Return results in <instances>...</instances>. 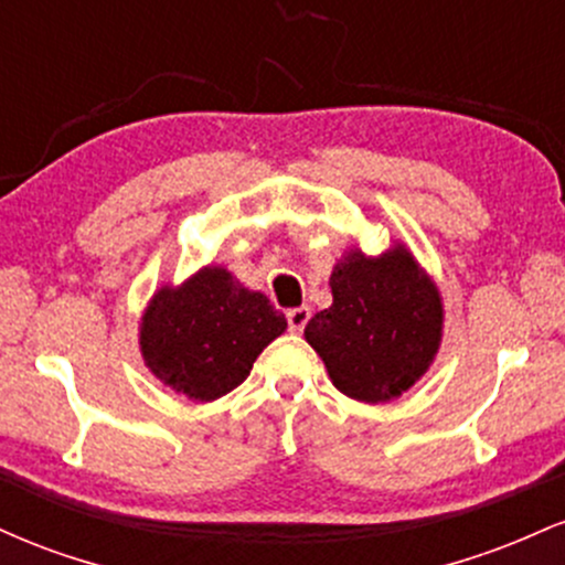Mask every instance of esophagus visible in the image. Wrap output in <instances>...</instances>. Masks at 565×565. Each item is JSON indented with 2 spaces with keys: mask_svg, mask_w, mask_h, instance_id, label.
Returning a JSON list of instances; mask_svg holds the SVG:
<instances>
[{
  "mask_svg": "<svg viewBox=\"0 0 565 565\" xmlns=\"http://www.w3.org/2000/svg\"><path fill=\"white\" fill-rule=\"evenodd\" d=\"M310 321V308L308 305H300V308H291L287 313V323H289V332L300 334Z\"/></svg>",
  "mask_w": 565,
  "mask_h": 565,
  "instance_id": "34e87169",
  "label": "esophagus"
}]
</instances>
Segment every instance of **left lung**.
I'll use <instances>...</instances> for the list:
<instances>
[{
	"label": "left lung",
	"instance_id": "8db88e82",
	"mask_svg": "<svg viewBox=\"0 0 565 565\" xmlns=\"http://www.w3.org/2000/svg\"><path fill=\"white\" fill-rule=\"evenodd\" d=\"M332 305L305 327L337 391L382 404L414 385L438 353V289L404 246L377 257L353 249L334 265Z\"/></svg>",
	"mask_w": 565,
	"mask_h": 565
}]
</instances>
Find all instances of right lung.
I'll return each instance as SVG.
<instances>
[{"mask_svg":"<svg viewBox=\"0 0 565 565\" xmlns=\"http://www.w3.org/2000/svg\"><path fill=\"white\" fill-rule=\"evenodd\" d=\"M284 329L287 319L268 297L210 265L183 287L157 291L142 316L140 350L172 391L215 401L249 377L257 355Z\"/></svg>","mask_w":565,"mask_h":565,"instance_id":"1","label":"right lung"}]
</instances>
